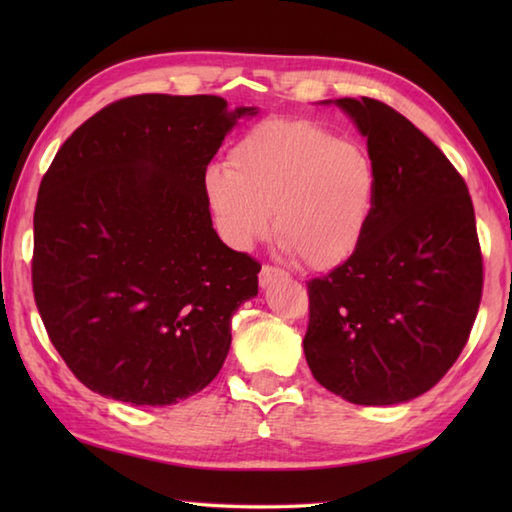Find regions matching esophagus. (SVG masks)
Wrapping results in <instances>:
<instances>
[{
	"label": "esophagus",
	"instance_id": "esophagus-1",
	"mask_svg": "<svg viewBox=\"0 0 512 512\" xmlns=\"http://www.w3.org/2000/svg\"><path fill=\"white\" fill-rule=\"evenodd\" d=\"M286 277V273L281 268H273V266H264L262 273H259V286L262 288H268L270 284H273L275 279H281Z\"/></svg>",
	"mask_w": 512,
	"mask_h": 512
}]
</instances>
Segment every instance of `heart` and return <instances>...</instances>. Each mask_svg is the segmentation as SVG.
Listing matches in <instances>:
<instances>
[{
    "label": "heart",
    "instance_id": "obj_1",
    "mask_svg": "<svg viewBox=\"0 0 512 512\" xmlns=\"http://www.w3.org/2000/svg\"><path fill=\"white\" fill-rule=\"evenodd\" d=\"M376 167L367 151L308 121L268 118L228 151V167L204 176L217 231L250 248L273 228L310 270L339 268L356 255L376 204Z\"/></svg>",
    "mask_w": 512,
    "mask_h": 512
}]
</instances>
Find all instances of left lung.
Returning <instances> with one entry per match:
<instances>
[{
    "instance_id": "8db88e82",
    "label": "left lung",
    "mask_w": 512,
    "mask_h": 512,
    "mask_svg": "<svg viewBox=\"0 0 512 512\" xmlns=\"http://www.w3.org/2000/svg\"><path fill=\"white\" fill-rule=\"evenodd\" d=\"M367 140L374 215L356 255L312 279L303 352L312 376L354 405L422 396L449 372L482 299L469 189L447 156L389 105L334 99Z\"/></svg>"
}]
</instances>
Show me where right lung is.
Segmentation results:
<instances>
[{"instance_id": "1", "label": "right lung", "mask_w": 512, "mask_h": 512, "mask_svg": "<svg viewBox=\"0 0 512 512\" xmlns=\"http://www.w3.org/2000/svg\"><path fill=\"white\" fill-rule=\"evenodd\" d=\"M257 112L213 94L129 96L54 156L35 209L32 288L52 345L96 394L176 405L222 369L262 266L217 237L204 176L224 136Z\"/></svg>"}]
</instances>
